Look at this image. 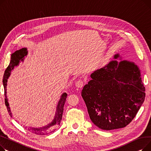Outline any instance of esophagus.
<instances>
[{
	"mask_svg": "<svg viewBox=\"0 0 151 151\" xmlns=\"http://www.w3.org/2000/svg\"><path fill=\"white\" fill-rule=\"evenodd\" d=\"M83 86V82L82 81H78L76 83V86L78 88H81Z\"/></svg>",
	"mask_w": 151,
	"mask_h": 151,
	"instance_id": "1",
	"label": "esophagus"
}]
</instances>
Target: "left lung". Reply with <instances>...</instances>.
Listing matches in <instances>:
<instances>
[{
    "instance_id": "left-lung-1",
    "label": "left lung",
    "mask_w": 151,
    "mask_h": 151,
    "mask_svg": "<svg viewBox=\"0 0 151 151\" xmlns=\"http://www.w3.org/2000/svg\"><path fill=\"white\" fill-rule=\"evenodd\" d=\"M90 75L82 90L90 118L99 128H123L132 121L145 98L141 70L119 54ZM120 61L118 62L117 60Z\"/></svg>"
}]
</instances>
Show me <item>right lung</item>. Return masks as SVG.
<instances>
[{"label":"right lung","mask_w":151,"mask_h":151,"mask_svg":"<svg viewBox=\"0 0 151 151\" xmlns=\"http://www.w3.org/2000/svg\"><path fill=\"white\" fill-rule=\"evenodd\" d=\"M28 54V50L27 47H23L19 50H16L11 55V60L10 64L5 70V73L4 74L3 77V85L5 90V103L6 106V108L10 116L12 117V113L10 110V108L9 107V103L8 102V99L6 96V86H7V81L8 78L11 75V72L12 70L19 65L21 62H24L25 57H27ZM67 97V94L66 93H63L60 96V99L58 102V104L57 105L56 111L54 115V119L52 121L47 124V125L40 127H25V129L32 132L33 134L38 135H47L50 133L54 132L56 129L60 124V122L62 119V115H63L64 105Z\"/></svg>","instance_id":"add662e5"}]
</instances>
